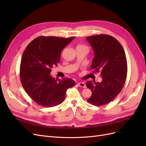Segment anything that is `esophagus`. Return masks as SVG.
Wrapping results in <instances>:
<instances>
[{"label":"esophagus","mask_w":146,"mask_h":146,"mask_svg":"<svg viewBox=\"0 0 146 146\" xmlns=\"http://www.w3.org/2000/svg\"><path fill=\"white\" fill-rule=\"evenodd\" d=\"M77 85H78V86H80V87H82L83 88H86L85 83H83V82H78L77 83Z\"/></svg>","instance_id":"esophagus-1"}]
</instances>
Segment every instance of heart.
<instances>
[{"label":"heart","instance_id":"b5f03b06","mask_svg":"<svg viewBox=\"0 0 146 146\" xmlns=\"http://www.w3.org/2000/svg\"><path fill=\"white\" fill-rule=\"evenodd\" d=\"M85 47V46H82V45H78V46H77V47Z\"/></svg>","mask_w":146,"mask_h":146}]
</instances>
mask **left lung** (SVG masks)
Wrapping results in <instances>:
<instances>
[{
  "label": "left lung",
  "mask_w": 146,
  "mask_h": 146,
  "mask_svg": "<svg viewBox=\"0 0 146 146\" xmlns=\"http://www.w3.org/2000/svg\"><path fill=\"white\" fill-rule=\"evenodd\" d=\"M94 52L91 68L100 72L102 81L86 82L92 91L87 100L93 105L102 106L110 103L121 91L126 80L127 63L124 50L116 38L101 34L86 38Z\"/></svg>",
  "instance_id": "left-lung-1"
}]
</instances>
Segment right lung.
<instances>
[{"mask_svg": "<svg viewBox=\"0 0 146 146\" xmlns=\"http://www.w3.org/2000/svg\"><path fill=\"white\" fill-rule=\"evenodd\" d=\"M75 37L39 36L25 48L20 65L22 85L35 102L52 107L63 102L66 91L75 85L72 79L59 80L50 73L60 61L62 50Z\"/></svg>", "mask_w": 146, "mask_h": 146, "instance_id": "obj_1", "label": "right lung"}]
</instances>
